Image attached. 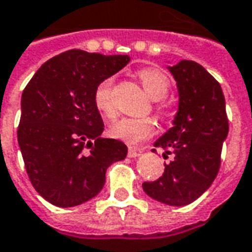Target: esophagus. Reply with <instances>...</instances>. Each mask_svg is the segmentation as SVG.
I'll list each match as a JSON object with an SVG mask.
<instances>
[{"instance_id":"1","label":"esophagus","mask_w":252,"mask_h":252,"mask_svg":"<svg viewBox=\"0 0 252 252\" xmlns=\"http://www.w3.org/2000/svg\"><path fill=\"white\" fill-rule=\"evenodd\" d=\"M140 154H142V150H140V148H129V150H128V157H129V158H136Z\"/></svg>"}]
</instances>
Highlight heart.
I'll use <instances>...</instances> for the list:
<instances>
[{
  "label": "heart",
  "instance_id": "obj_1",
  "mask_svg": "<svg viewBox=\"0 0 252 252\" xmlns=\"http://www.w3.org/2000/svg\"><path fill=\"white\" fill-rule=\"evenodd\" d=\"M137 77L140 79L146 93L155 101L164 98L169 93V79L158 68H143L137 72ZM113 82H115L113 77L105 78L97 85V88L94 90V106L104 119H113L116 116L115 105L112 101ZM158 112L162 117H167L169 115L164 108H159ZM154 129H155V124L151 119L124 117V119L115 121L109 126V135L129 146H135L151 136Z\"/></svg>",
  "mask_w": 252,
  "mask_h": 252
}]
</instances>
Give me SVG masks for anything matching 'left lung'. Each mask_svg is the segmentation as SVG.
<instances>
[{
	"label": "left lung",
	"mask_w": 252,
	"mask_h": 252,
	"mask_svg": "<svg viewBox=\"0 0 252 252\" xmlns=\"http://www.w3.org/2000/svg\"><path fill=\"white\" fill-rule=\"evenodd\" d=\"M178 89V110L173 126L155 147L166 151L162 177L144 182L143 190L154 200L171 206H184L209 189L220 169V157L228 135L225 98L221 86L204 67L193 61L167 66Z\"/></svg>",
	"instance_id": "left-lung-1"
}]
</instances>
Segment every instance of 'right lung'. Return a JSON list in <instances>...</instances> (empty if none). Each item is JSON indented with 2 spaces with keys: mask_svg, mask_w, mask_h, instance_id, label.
<instances>
[{
  "mask_svg": "<svg viewBox=\"0 0 252 252\" xmlns=\"http://www.w3.org/2000/svg\"><path fill=\"white\" fill-rule=\"evenodd\" d=\"M129 61L70 50L41 64L25 86L17 140L31 184L52 205L71 208L95 197L106 169L126 159L124 143L101 136L93 95Z\"/></svg>",
  "mask_w": 252,
  "mask_h": 252,
  "instance_id": "1",
  "label": "right lung"
}]
</instances>
